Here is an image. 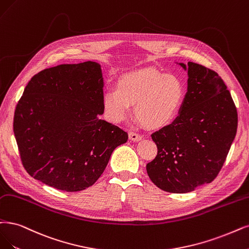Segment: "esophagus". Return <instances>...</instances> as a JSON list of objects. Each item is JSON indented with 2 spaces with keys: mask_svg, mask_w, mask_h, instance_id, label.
Segmentation results:
<instances>
[{
  "mask_svg": "<svg viewBox=\"0 0 249 249\" xmlns=\"http://www.w3.org/2000/svg\"><path fill=\"white\" fill-rule=\"evenodd\" d=\"M129 139L133 142H140L142 139V136L139 133H135L133 131H129Z\"/></svg>",
  "mask_w": 249,
  "mask_h": 249,
  "instance_id": "1",
  "label": "esophagus"
}]
</instances>
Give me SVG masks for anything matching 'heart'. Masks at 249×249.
<instances>
[{
    "instance_id": "heart-1",
    "label": "heart",
    "mask_w": 249,
    "mask_h": 249,
    "mask_svg": "<svg viewBox=\"0 0 249 249\" xmlns=\"http://www.w3.org/2000/svg\"><path fill=\"white\" fill-rule=\"evenodd\" d=\"M185 98L181 81L156 69L129 72L119 80L116 89L105 92L103 106L107 118L121 123L134 115L149 129H158L176 118Z\"/></svg>"
}]
</instances>
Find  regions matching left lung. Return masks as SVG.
<instances>
[{
	"mask_svg": "<svg viewBox=\"0 0 249 249\" xmlns=\"http://www.w3.org/2000/svg\"><path fill=\"white\" fill-rule=\"evenodd\" d=\"M188 76L179 115L152 134L158 153L146 164L155 185L177 194L194 191L217 177L238 126L236 106L218 73L189 61Z\"/></svg>",
	"mask_w": 249,
	"mask_h": 249,
	"instance_id": "8db88e82",
	"label": "left lung"
}]
</instances>
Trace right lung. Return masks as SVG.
I'll use <instances>...</instances> for the list:
<instances>
[{
	"label": "right lung",
	"mask_w": 249,
	"mask_h": 249,
	"mask_svg": "<svg viewBox=\"0 0 249 249\" xmlns=\"http://www.w3.org/2000/svg\"><path fill=\"white\" fill-rule=\"evenodd\" d=\"M104 81L94 61L60 64L31 79L18 100L13 131L21 163L57 190L83 191L100 178L128 134L98 118Z\"/></svg>",
	"instance_id": "add662e5"
}]
</instances>
